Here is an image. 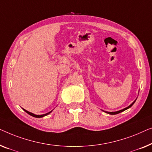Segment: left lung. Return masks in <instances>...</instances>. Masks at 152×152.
I'll return each instance as SVG.
<instances>
[{
  "mask_svg": "<svg viewBox=\"0 0 152 152\" xmlns=\"http://www.w3.org/2000/svg\"><path fill=\"white\" fill-rule=\"evenodd\" d=\"M136 99L134 100V101L132 102V103L130 104V105H129L127 107H125V108H124V109H123V110H119V111H117V112H105V111H103V112H104L105 113H107V114H111V115H115V114H119V113H121V112H123V111H125V110H127V109H129V108H130L133 105V104H134V102H136Z\"/></svg>",
  "mask_w": 152,
  "mask_h": 152,
  "instance_id": "1",
  "label": "left lung"
}]
</instances>
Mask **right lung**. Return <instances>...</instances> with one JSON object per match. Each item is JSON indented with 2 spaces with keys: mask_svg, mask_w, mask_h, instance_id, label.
Instances as JSON below:
<instances>
[{
  "mask_svg": "<svg viewBox=\"0 0 152 152\" xmlns=\"http://www.w3.org/2000/svg\"><path fill=\"white\" fill-rule=\"evenodd\" d=\"M23 110L25 111V112H27V114H29L30 115V116H33V117H35V118H42V117H44V116H47V115H48V114H50L51 112H52V110L51 111V112H48V113H47V114H42V115H36V114H33V113H31V112H28V111H27V110H25V109H23Z\"/></svg>",
  "mask_w": 152,
  "mask_h": 152,
  "instance_id": "1",
  "label": "right lung"
}]
</instances>
